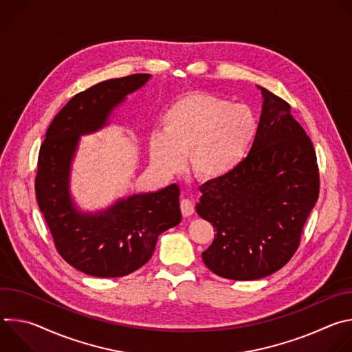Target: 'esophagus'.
Listing matches in <instances>:
<instances>
[{"label":"esophagus","instance_id":"34e87169","mask_svg":"<svg viewBox=\"0 0 352 352\" xmlns=\"http://www.w3.org/2000/svg\"><path fill=\"white\" fill-rule=\"evenodd\" d=\"M179 206H181V213H182L184 217H189L195 212V208H193V204H192L190 199H182Z\"/></svg>","mask_w":352,"mask_h":352}]
</instances>
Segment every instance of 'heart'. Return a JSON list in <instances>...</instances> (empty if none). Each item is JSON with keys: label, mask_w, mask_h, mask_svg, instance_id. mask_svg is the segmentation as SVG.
Returning <instances> with one entry per match:
<instances>
[{"label": "heart", "mask_w": 352, "mask_h": 352, "mask_svg": "<svg viewBox=\"0 0 352 352\" xmlns=\"http://www.w3.org/2000/svg\"><path fill=\"white\" fill-rule=\"evenodd\" d=\"M162 124L163 131L148 136L153 167L167 174L178 173L189 155L193 174L205 181L235 171L259 132V120L249 106L200 91L179 97L167 109Z\"/></svg>", "instance_id": "heart-1"}]
</instances>
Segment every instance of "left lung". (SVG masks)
I'll list each match as a JSON object with an SVG mask.
<instances>
[{"label":"left lung","mask_w":352,"mask_h":352,"mask_svg":"<svg viewBox=\"0 0 352 352\" xmlns=\"http://www.w3.org/2000/svg\"><path fill=\"white\" fill-rule=\"evenodd\" d=\"M258 87L263 109L250 152L230 175L200 186L196 205L216 230L205 265L238 281L263 278L292 258L320 185L314 144L291 106Z\"/></svg>","instance_id":"left-lung-1"}]
</instances>
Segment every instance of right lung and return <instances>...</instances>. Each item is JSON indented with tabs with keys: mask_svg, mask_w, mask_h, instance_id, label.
Wrapping results in <instances>:
<instances>
[{
	"mask_svg": "<svg viewBox=\"0 0 352 352\" xmlns=\"http://www.w3.org/2000/svg\"><path fill=\"white\" fill-rule=\"evenodd\" d=\"M148 74L100 82L75 94L50 124L40 146L34 189L40 212L63 259L93 277H122L152 258L157 238L181 221L179 188L120 199L106 210L82 213L69 192L79 136L107 125L116 107Z\"/></svg>",
	"mask_w": 352,
	"mask_h": 352,
	"instance_id": "obj_1",
	"label": "right lung"
}]
</instances>
